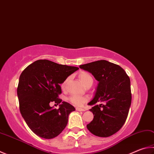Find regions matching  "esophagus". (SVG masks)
<instances>
[{"instance_id": "1", "label": "esophagus", "mask_w": 154, "mask_h": 154, "mask_svg": "<svg viewBox=\"0 0 154 154\" xmlns=\"http://www.w3.org/2000/svg\"><path fill=\"white\" fill-rule=\"evenodd\" d=\"M76 110L77 111H85L84 109L81 108H76Z\"/></svg>"}]
</instances>
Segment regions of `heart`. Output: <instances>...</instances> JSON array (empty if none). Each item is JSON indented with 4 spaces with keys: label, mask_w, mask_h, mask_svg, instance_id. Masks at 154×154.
<instances>
[{
    "label": "heart",
    "mask_w": 154,
    "mask_h": 154,
    "mask_svg": "<svg viewBox=\"0 0 154 154\" xmlns=\"http://www.w3.org/2000/svg\"><path fill=\"white\" fill-rule=\"evenodd\" d=\"M79 78L81 81H82L85 85L87 83H88L89 82H93V78H92L91 75L88 73V72H82V73L79 75ZM66 81L67 80H65V82L62 83V85H61L62 88L65 87ZM69 100L70 102L73 105L77 106H82L83 104H85V102H88V97L87 96H80V95H72L71 96H70Z\"/></svg>",
    "instance_id": "1"
}]
</instances>
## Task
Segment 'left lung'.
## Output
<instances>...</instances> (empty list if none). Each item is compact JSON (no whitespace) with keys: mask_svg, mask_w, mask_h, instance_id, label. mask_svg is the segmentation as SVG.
<instances>
[{"mask_svg":"<svg viewBox=\"0 0 154 154\" xmlns=\"http://www.w3.org/2000/svg\"><path fill=\"white\" fill-rule=\"evenodd\" d=\"M97 82L96 93L88 105L94 119L87 128L94 135L108 137L121 129L127 120L131 104V82L119 65L101 60L79 66ZM101 103L100 105L96 103Z\"/></svg>","mask_w":154,"mask_h":154,"instance_id":"8db88e82","label":"left lung"}]
</instances>
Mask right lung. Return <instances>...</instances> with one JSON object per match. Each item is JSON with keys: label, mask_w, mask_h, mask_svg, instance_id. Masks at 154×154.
I'll return each instance as SVG.
<instances>
[{"label": "right lung", "mask_w": 154, "mask_h": 154, "mask_svg": "<svg viewBox=\"0 0 154 154\" xmlns=\"http://www.w3.org/2000/svg\"><path fill=\"white\" fill-rule=\"evenodd\" d=\"M78 69L48 60H38L21 72L17 87L19 110L35 135L52 139L66 127L69 114L75 108L58 98L62 92L60 84ZM52 102L60 103V108L51 107Z\"/></svg>", "instance_id": "right-lung-1"}]
</instances>
